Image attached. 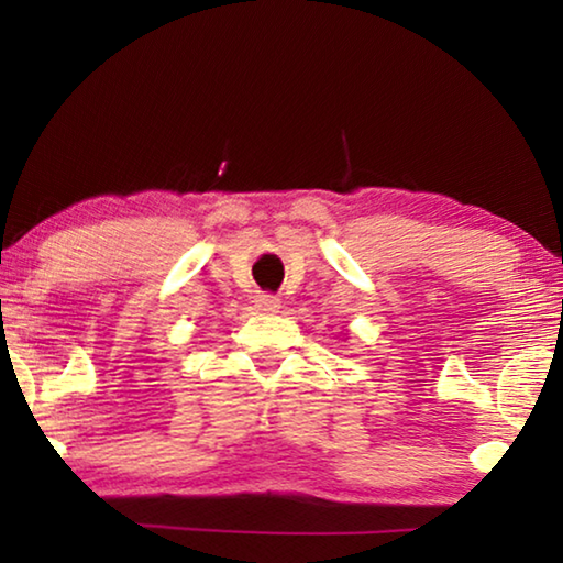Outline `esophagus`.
I'll list each match as a JSON object with an SVG mask.
<instances>
[{
  "instance_id": "1",
  "label": "esophagus",
  "mask_w": 563,
  "mask_h": 563,
  "mask_svg": "<svg viewBox=\"0 0 563 563\" xmlns=\"http://www.w3.org/2000/svg\"><path fill=\"white\" fill-rule=\"evenodd\" d=\"M255 308H258L261 312H278L280 300L271 292H263V295H258V298H255Z\"/></svg>"
}]
</instances>
